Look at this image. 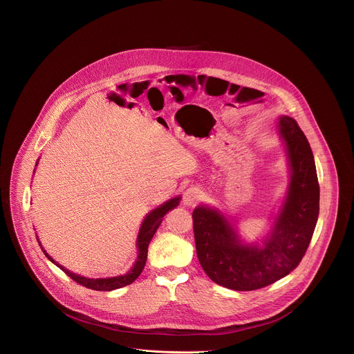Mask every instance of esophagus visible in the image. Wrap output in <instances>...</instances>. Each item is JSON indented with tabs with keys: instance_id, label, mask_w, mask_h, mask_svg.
Masks as SVG:
<instances>
[{
	"instance_id": "1",
	"label": "esophagus",
	"mask_w": 354,
	"mask_h": 354,
	"mask_svg": "<svg viewBox=\"0 0 354 354\" xmlns=\"http://www.w3.org/2000/svg\"><path fill=\"white\" fill-rule=\"evenodd\" d=\"M203 197V192L198 187H189L183 193V205L190 207L194 205L197 201H200Z\"/></svg>"
}]
</instances>
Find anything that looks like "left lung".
Returning a JSON list of instances; mask_svg holds the SVG:
<instances>
[{"label":"left lung","instance_id":"1","mask_svg":"<svg viewBox=\"0 0 354 354\" xmlns=\"http://www.w3.org/2000/svg\"><path fill=\"white\" fill-rule=\"evenodd\" d=\"M288 164V186L269 230L248 243L233 218L216 207L193 211L198 261L216 284L234 291H254L290 274L302 261L320 209V187L310 145L288 115L277 121Z\"/></svg>","mask_w":354,"mask_h":354}]
</instances>
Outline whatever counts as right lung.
<instances>
[{
	"instance_id": "right-lung-1",
	"label": "right lung",
	"mask_w": 354,
	"mask_h": 354,
	"mask_svg": "<svg viewBox=\"0 0 354 354\" xmlns=\"http://www.w3.org/2000/svg\"><path fill=\"white\" fill-rule=\"evenodd\" d=\"M39 160V158H38ZM38 160L35 162V167L38 165ZM35 171V169H34ZM182 200V196H176V197H172L169 198L168 201L162 203L161 205H158L157 208L151 209L149 214H146L142 225H140V229H139V233H138V239H136V248H138V258L133 263V266L129 269V272L124 273V274H120V276H114V277H102V279H89V277H84V276H80L77 273H73L70 272L68 269H66L64 266L59 265L46 251L45 248L42 247L41 241H39V237L37 236L35 233V239L42 250V252L45 254V257L53 263L56 265L60 270H63L70 279H73L75 283L89 288V290H95V291H113V290H117V288H121V287H125V286H129L132 284L142 273L145 265H146V259H147V247H149V243L151 241L154 233L157 232V229L160 227L165 214H168L169 211H172L174 208H176L179 205Z\"/></svg>"
}]
</instances>
